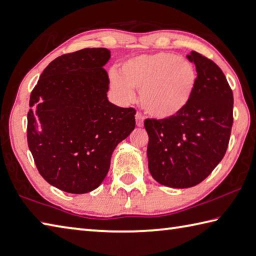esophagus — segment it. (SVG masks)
<instances>
[{"label":"esophagus","mask_w":256,"mask_h":256,"mask_svg":"<svg viewBox=\"0 0 256 256\" xmlns=\"http://www.w3.org/2000/svg\"><path fill=\"white\" fill-rule=\"evenodd\" d=\"M134 117H136V124H137V126L138 127H142L144 126V117L142 116V114L137 112Z\"/></svg>","instance_id":"obj_1"}]
</instances>
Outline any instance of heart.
I'll return each mask as SVG.
<instances>
[{
  "label": "heart",
  "instance_id": "heart-1",
  "mask_svg": "<svg viewBox=\"0 0 256 256\" xmlns=\"http://www.w3.org/2000/svg\"><path fill=\"white\" fill-rule=\"evenodd\" d=\"M110 86L118 97L130 101L134 89H140L142 108L157 119H170L190 104L197 82L195 66L184 58L170 53L137 56L112 71Z\"/></svg>",
  "mask_w": 256,
  "mask_h": 256
}]
</instances>
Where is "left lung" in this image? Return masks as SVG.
Segmentation results:
<instances>
[{"label":"left lung","mask_w":256,"mask_h":256,"mask_svg":"<svg viewBox=\"0 0 256 256\" xmlns=\"http://www.w3.org/2000/svg\"><path fill=\"white\" fill-rule=\"evenodd\" d=\"M196 88L187 108L170 119H146L148 168L154 180L172 188L203 182L223 159L233 126V92L213 61L192 51Z\"/></svg>","instance_id":"left-lung-1"}]
</instances>
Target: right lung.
I'll use <instances>...</instances> for the list:
<instances>
[{"instance_id": "obj_1", "label": "right lung", "mask_w": 256, "mask_h": 256, "mask_svg": "<svg viewBox=\"0 0 256 256\" xmlns=\"http://www.w3.org/2000/svg\"><path fill=\"white\" fill-rule=\"evenodd\" d=\"M109 59L106 48L58 56L30 96L28 149L41 176L71 194L99 187L114 148L136 124V110L108 100Z\"/></svg>"}]
</instances>
